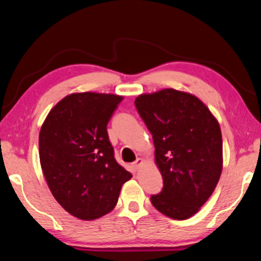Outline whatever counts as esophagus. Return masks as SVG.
<instances>
[{
    "label": "esophagus",
    "mask_w": 261,
    "mask_h": 261,
    "mask_svg": "<svg viewBox=\"0 0 261 261\" xmlns=\"http://www.w3.org/2000/svg\"><path fill=\"white\" fill-rule=\"evenodd\" d=\"M143 159H141V158H138V159H137V160L134 162V163H132V167H134L135 168V169H139V168L141 167V165H143Z\"/></svg>",
    "instance_id": "obj_1"
}]
</instances>
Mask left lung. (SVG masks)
I'll use <instances>...</instances> for the list:
<instances>
[{
    "mask_svg": "<svg viewBox=\"0 0 261 261\" xmlns=\"http://www.w3.org/2000/svg\"><path fill=\"white\" fill-rule=\"evenodd\" d=\"M135 105L152 134L163 179L152 204L171 219H189L213 193L222 171L219 122L197 96L174 88L141 94Z\"/></svg>",
    "mask_w": 261,
    "mask_h": 261,
    "instance_id": "left-lung-1",
    "label": "left lung"
}]
</instances>
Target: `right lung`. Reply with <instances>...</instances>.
I'll return each instance as SVG.
<instances>
[{
	"label": "right lung",
	"instance_id": "right-lung-1",
	"mask_svg": "<svg viewBox=\"0 0 261 261\" xmlns=\"http://www.w3.org/2000/svg\"><path fill=\"white\" fill-rule=\"evenodd\" d=\"M123 96L73 93L62 99L39 135L46 182L57 202L81 220H95L116 206L132 175L118 165L107 124Z\"/></svg>",
	"mask_w": 261,
	"mask_h": 261
}]
</instances>
